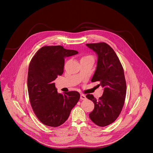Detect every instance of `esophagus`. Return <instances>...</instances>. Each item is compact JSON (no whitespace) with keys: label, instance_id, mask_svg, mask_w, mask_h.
Returning <instances> with one entry per match:
<instances>
[{"label":"esophagus","instance_id":"esophagus-1","mask_svg":"<svg viewBox=\"0 0 153 153\" xmlns=\"http://www.w3.org/2000/svg\"><path fill=\"white\" fill-rule=\"evenodd\" d=\"M86 99V97L84 94H80V99L81 100H85Z\"/></svg>","mask_w":153,"mask_h":153}]
</instances>
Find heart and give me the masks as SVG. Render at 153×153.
I'll use <instances>...</instances> for the list:
<instances>
[{
    "label": "heart",
    "instance_id": "obj_1",
    "mask_svg": "<svg viewBox=\"0 0 153 153\" xmlns=\"http://www.w3.org/2000/svg\"><path fill=\"white\" fill-rule=\"evenodd\" d=\"M86 58H90V59H93V57L91 56H90V55H87V56H83L82 59H86Z\"/></svg>",
    "mask_w": 153,
    "mask_h": 153
}]
</instances>
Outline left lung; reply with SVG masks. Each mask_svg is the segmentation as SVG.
Instances as JSON below:
<instances>
[{"mask_svg":"<svg viewBox=\"0 0 153 153\" xmlns=\"http://www.w3.org/2000/svg\"><path fill=\"white\" fill-rule=\"evenodd\" d=\"M86 46L98 56L91 82H99L97 85L104 88L103 93L98 100L93 94L86 96L94 104L89 117L96 125L103 127L113 123L122 110L126 93L124 71L115 51L107 43H87Z\"/></svg>","mask_w":153,"mask_h":153,"instance_id":"8db88e82","label":"left lung"}]
</instances>
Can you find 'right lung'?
<instances>
[{
	"mask_svg": "<svg viewBox=\"0 0 153 153\" xmlns=\"http://www.w3.org/2000/svg\"><path fill=\"white\" fill-rule=\"evenodd\" d=\"M62 46H44L33 57L28 68L27 86L31 106L37 119L45 125L57 127L66 121L80 94L57 93L54 80L63 73L65 57L77 54Z\"/></svg>",
	"mask_w": 153,
	"mask_h": 153,
	"instance_id": "right-lung-1",
	"label": "right lung"
}]
</instances>
